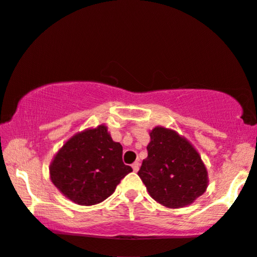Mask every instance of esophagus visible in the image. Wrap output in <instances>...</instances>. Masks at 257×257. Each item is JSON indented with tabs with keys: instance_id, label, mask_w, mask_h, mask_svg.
Masks as SVG:
<instances>
[{
	"instance_id": "1",
	"label": "esophagus",
	"mask_w": 257,
	"mask_h": 257,
	"mask_svg": "<svg viewBox=\"0 0 257 257\" xmlns=\"http://www.w3.org/2000/svg\"><path fill=\"white\" fill-rule=\"evenodd\" d=\"M132 168H133V170H134V172H139V169H140V163H139V162H134V163H133Z\"/></svg>"
}]
</instances>
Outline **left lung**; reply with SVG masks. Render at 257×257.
<instances>
[{"label":"left lung","mask_w":257,"mask_h":257,"mask_svg":"<svg viewBox=\"0 0 257 257\" xmlns=\"http://www.w3.org/2000/svg\"><path fill=\"white\" fill-rule=\"evenodd\" d=\"M148 157L139 176L156 202L167 208H183L208 187V172L200 154L175 131L155 126L149 133Z\"/></svg>","instance_id":"left-lung-1"}]
</instances>
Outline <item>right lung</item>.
Instances as JSON below:
<instances>
[{"mask_svg": "<svg viewBox=\"0 0 257 257\" xmlns=\"http://www.w3.org/2000/svg\"><path fill=\"white\" fill-rule=\"evenodd\" d=\"M49 172L64 196L80 206H93L110 196L133 169L123 163L122 146L101 124L68 140L54 156Z\"/></svg>", "mask_w": 257, "mask_h": 257, "instance_id": "obj_1", "label": "right lung"}]
</instances>
